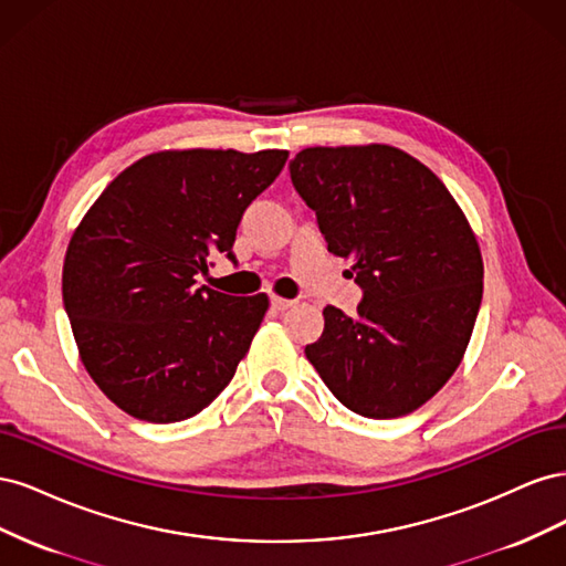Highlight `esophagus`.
<instances>
[{
    "label": "esophagus",
    "mask_w": 566,
    "mask_h": 566,
    "mask_svg": "<svg viewBox=\"0 0 566 566\" xmlns=\"http://www.w3.org/2000/svg\"><path fill=\"white\" fill-rule=\"evenodd\" d=\"M271 306L276 312H287L290 306H295V300H285V297H279V295H273L271 297Z\"/></svg>",
    "instance_id": "1"
}]
</instances>
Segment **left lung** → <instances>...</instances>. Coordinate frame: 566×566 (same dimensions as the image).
I'll use <instances>...</instances> for the list:
<instances>
[{"instance_id": "obj_1", "label": "left lung", "mask_w": 566, "mask_h": 566, "mask_svg": "<svg viewBox=\"0 0 566 566\" xmlns=\"http://www.w3.org/2000/svg\"><path fill=\"white\" fill-rule=\"evenodd\" d=\"M290 177L364 287L354 316L325 306L306 358L354 413H413L460 366L482 304L465 212L430 167L387 144L304 148Z\"/></svg>"}]
</instances>
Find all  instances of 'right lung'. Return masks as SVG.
<instances>
[{
  "instance_id": "right-lung-1",
  "label": "right lung",
  "mask_w": 566,
  "mask_h": 566,
  "mask_svg": "<svg viewBox=\"0 0 566 566\" xmlns=\"http://www.w3.org/2000/svg\"><path fill=\"white\" fill-rule=\"evenodd\" d=\"M287 150H158L123 169L77 224L63 304L84 368L127 416L179 422L231 382L269 310L264 293L196 287L210 254L233 260L248 205Z\"/></svg>"
}]
</instances>
